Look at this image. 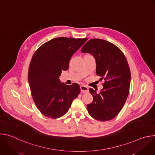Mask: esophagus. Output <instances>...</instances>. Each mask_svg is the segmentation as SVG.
<instances>
[{"label": "esophagus", "instance_id": "esophagus-1", "mask_svg": "<svg viewBox=\"0 0 155 155\" xmlns=\"http://www.w3.org/2000/svg\"><path fill=\"white\" fill-rule=\"evenodd\" d=\"M80 90H81V91L84 93H87L88 91H89V90H88V88L84 85H81L80 86Z\"/></svg>", "mask_w": 155, "mask_h": 155}]
</instances>
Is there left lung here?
I'll return each mask as SVG.
<instances>
[{"label": "left lung", "mask_w": 155, "mask_h": 155, "mask_svg": "<svg viewBox=\"0 0 155 155\" xmlns=\"http://www.w3.org/2000/svg\"><path fill=\"white\" fill-rule=\"evenodd\" d=\"M81 52L94 57L96 74L104 80L99 93L90 88L93 101L87 105V112L97 120H111L120 112L129 93L130 72L126 58L114 44L99 38L87 41Z\"/></svg>", "instance_id": "obj_1"}]
</instances>
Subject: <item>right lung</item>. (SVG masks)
Segmentation results:
<instances>
[{
    "label": "right lung",
    "instance_id": "right-lung-1",
    "mask_svg": "<svg viewBox=\"0 0 155 155\" xmlns=\"http://www.w3.org/2000/svg\"><path fill=\"white\" fill-rule=\"evenodd\" d=\"M87 38L58 37L43 43L34 53L28 71L32 99L39 111L52 119L68 112L80 93L77 83L67 85L59 81L62 71L69 69L72 56Z\"/></svg>",
    "mask_w": 155,
    "mask_h": 155
}]
</instances>
